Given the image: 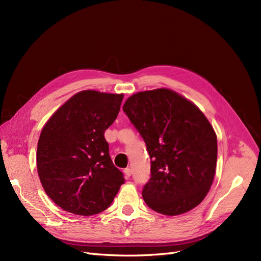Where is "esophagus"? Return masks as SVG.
I'll return each mask as SVG.
<instances>
[{
	"label": "esophagus",
	"mask_w": 261,
	"mask_h": 261,
	"mask_svg": "<svg viewBox=\"0 0 261 261\" xmlns=\"http://www.w3.org/2000/svg\"><path fill=\"white\" fill-rule=\"evenodd\" d=\"M123 173H124V175H125V178H129L131 176V174H132V171H131L130 168H125L123 170Z\"/></svg>",
	"instance_id": "34e87169"
}]
</instances>
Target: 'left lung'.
Wrapping results in <instances>:
<instances>
[{
    "instance_id": "obj_1",
    "label": "left lung",
    "mask_w": 261,
    "mask_h": 261,
    "mask_svg": "<svg viewBox=\"0 0 261 261\" xmlns=\"http://www.w3.org/2000/svg\"><path fill=\"white\" fill-rule=\"evenodd\" d=\"M123 112L146 144L150 178L142 196L153 211L180 215L199 205L213 182L217 138L197 106L160 88L131 95Z\"/></svg>"
}]
</instances>
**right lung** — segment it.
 I'll list each match as a JSON object with an SVG mask.
<instances>
[{
	"mask_svg": "<svg viewBox=\"0 0 261 261\" xmlns=\"http://www.w3.org/2000/svg\"><path fill=\"white\" fill-rule=\"evenodd\" d=\"M122 99L123 94L81 91L44 125L37 143V173L47 196L69 213H101L124 182L104 138Z\"/></svg>",
	"mask_w": 261,
	"mask_h": 261,
	"instance_id": "obj_1",
	"label": "right lung"
}]
</instances>
